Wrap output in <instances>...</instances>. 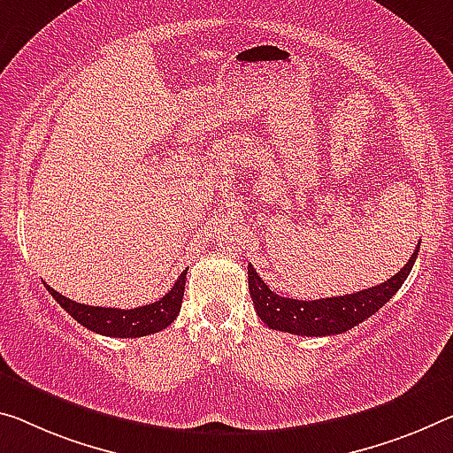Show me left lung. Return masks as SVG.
<instances>
[{
	"instance_id": "1",
	"label": "left lung",
	"mask_w": 453,
	"mask_h": 453,
	"mask_svg": "<svg viewBox=\"0 0 453 453\" xmlns=\"http://www.w3.org/2000/svg\"><path fill=\"white\" fill-rule=\"evenodd\" d=\"M417 253H419V245L415 247L405 267L385 283L357 291V294L311 299V302L277 296L267 288L253 265H249L250 299H253L257 314L271 330L297 334V336H334V334L350 330L365 322L366 318L377 314L405 283L415 265Z\"/></svg>"
}]
</instances>
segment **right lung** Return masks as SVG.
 Here are the masks:
<instances>
[{
  "instance_id": "right-lung-1",
  "label": "right lung",
  "mask_w": 453,
  "mask_h": 453,
  "mask_svg": "<svg viewBox=\"0 0 453 453\" xmlns=\"http://www.w3.org/2000/svg\"><path fill=\"white\" fill-rule=\"evenodd\" d=\"M186 273L188 269L182 271V275L178 277L173 288L162 299L134 310L85 305L58 294L57 289L50 288V285H46V289L50 291V296L57 299L76 322L85 326L90 332L113 338H139L168 328L173 319H176V316L180 314V308H182Z\"/></svg>"
}]
</instances>
